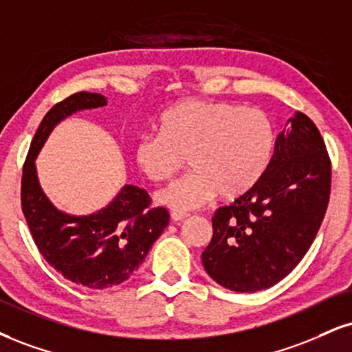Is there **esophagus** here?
Here are the masks:
<instances>
[{
	"instance_id": "esophagus-1",
	"label": "esophagus",
	"mask_w": 352,
	"mask_h": 352,
	"mask_svg": "<svg viewBox=\"0 0 352 352\" xmlns=\"http://www.w3.org/2000/svg\"><path fill=\"white\" fill-rule=\"evenodd\" d=\"M188 217H190V214L184 213V211H172V213H170L172 221H184V219H187Z\"/></svg>"
}]
</instances>
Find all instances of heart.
I'll list each match as a JSON object with an SVG mask.
<instances>
[{
	"label": "heart",
	"mask_w": 352,
	"mask_h": 352,
	"mask_svg": "<svg viewBox=\"0 0 352 352\" xmlns=\"http://www.w3.org/2000/svg\"><path fill=\"white\" fill-rule=\"evenodd\" d=\"M275 146L270 118L230 101L184 100L165 109L159 134L141 135L133 157L151 182H165L184 165L188 175L160 190V205L173 211L200 208L219 192L236 198L251 190L267 170Z\"/></svg>",
	"instance_id": "heart-1"
}]
</instances>
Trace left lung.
Instances as JSON below:
<instances>
[{
	"mask_svg": "<svg viewBox=\"0 0 352 352\" xmlns=\"http://www.w3.org/2000/svg\"><path fill=\"white\" fill-rule=\"evenodd\" d=\"M331 162L318 128L297 111L277 135L261 180L217 210L213 238L201 254L214 282L257 292L298 265L318 232L329 201Z\"/></svg>",
	"mask_w": 352,
	"mask_h": 352,
	"instance_id": "obj_1",
	"label": "left lung"
}]
</instances>
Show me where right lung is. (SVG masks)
<instances>
[{"label": "right lung", "instance_id": "add662e5", "mask_svg": "<svg viewBox=\"0 0 352 352\" xmlns=\"http://www.w3.org/2000/svg\"><path fill=\"white\" fill-rule=\"evenodd\" d=\"M107 103L103 95L80 91L50 108L34 134L21 182L23 213L42 257L67 280L93 290L128 280L170 219L135 185H124L104 208L85 217L63 213L42 190L36 157L52 129L74 113Z\"/></svg>", "mask_w": 352, "mask_h": 352}]
</instances>
